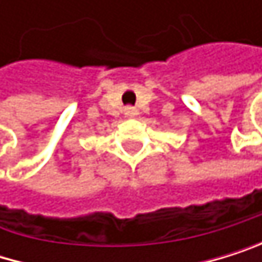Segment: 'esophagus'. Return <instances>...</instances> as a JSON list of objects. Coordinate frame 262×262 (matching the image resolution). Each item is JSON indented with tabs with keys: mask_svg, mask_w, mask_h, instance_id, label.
Masks as SVG:
<instances>
[{
	"mask_svg": "<svg viewBox=\"0 0 262 262\" xmlns=\"http://www.w3.org/2000/svg\"><path fill=\"white\" fill-rule=\"evenodd\" d=\"M125 115L127 116H137L138 115V110L135 106H125Z\"/></svg>",
	"mask_w": 262,
	"mask_h": 262,
	"instance_id": "esophagus-1",
	"label": "esophagus"
}]
</instances>
